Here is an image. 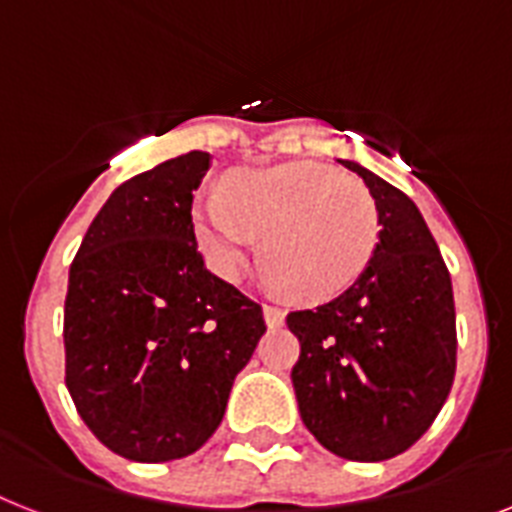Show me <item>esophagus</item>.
<instances>
[{
	"instance_id": "34e87169",
	"label": "esophagus",
	"mask_w": 512,
	"mask_h": 512,
	"mask_svg": "<svg viewBox=\"0 0 512 512\" xmlns=\"http://www.w3.org/2000/svg\"><path fill=\"white\" fill-rule=\"evenodd\" d=\"M263 315H265V323L270 328H278L284 326V310L278 305H263Z\"/></svg>"
}]
</instances>
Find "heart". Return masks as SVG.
<instances>
[{"instance_id":"obj_1","label":"heart","mask_w":512,"mask_h":512,"mask_svg":"<svg viewBox=\"0 0 512 512\" xmlns=\"http://www.w3.org/2000/svg\"><path fill=\"white\" fill-rule=\"evenodd\" d=\"M194 231L210 268L242 281L260 255L270 278L302 299H331L363 276L381 239L371 189L313 162L247 170L223 194L194 205Z\"/></svg>"}]
</instances>
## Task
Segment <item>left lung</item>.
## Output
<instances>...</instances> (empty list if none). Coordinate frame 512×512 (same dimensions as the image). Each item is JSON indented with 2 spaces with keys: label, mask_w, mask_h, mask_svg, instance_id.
Returning a JSON list of instances; mask_svg holds the SVG:
<instances>
[{
  "label": "left lung",
  "mask_w": 512,
  "mask_h": 512,
  "mask_svg": "<svg viewBox=\"0 0 512 512\" xmlns=\"http://www.w3.org/2000/svg\"><path fill=\"white\" fill-rule=\"evenodd\" d=\"M342 165L376 197L381 239L347 292L286 315L299 339L292 384L302 423L328 452L378 463L410 450L450 394L455 299L413 199L357 162Z\"/></svg>",
  "instance_id": "8db88e82"
}]
</instances>
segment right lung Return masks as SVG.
<instances>
[{"label": "right lung", "mask_w": 512, "mask_h": 512, "mask_svg": "<svg viewBox=\"0 0 512 512\" xmlns=\"http://www.w3.org/2000/svg\"><path fill=\"white\" fill-rule=\"evenodd\" d=\"M210 170L189 152L128 178L91 220L70 265L65 386L120 458L197 452L265 334L263 307L205 268L191 191Z\"/></svg>", "instance_id": "add662e5"}]
</instances>
